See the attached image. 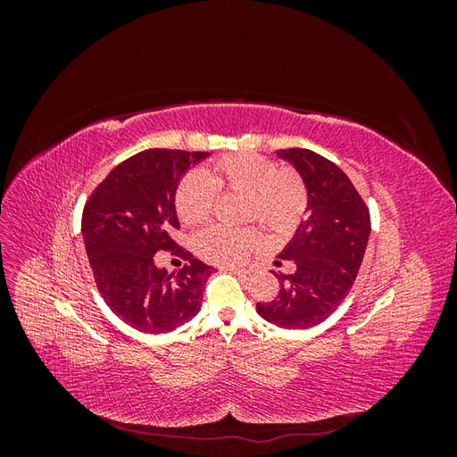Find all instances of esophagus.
Returning a JSON list of instances; mask_svg holds the SVG:
<instances>
[{
    "mask_svg": "<svg viewBox=\"0 0 457 457\" xmlns=\"http://www.w3.org/2000/svg\"><path fill=\"white\" fill-rule=\"evenodd\" d=\"M225 270H228V272H232V274H238V276H245V274H247L245 270H242V269H234V267H227Z\"/></svg>",
    "mask_w": 457,
    "mask_h": 457,
    "instance_id": "obj_1",
    "label": "esophagus"
}]
</instances>
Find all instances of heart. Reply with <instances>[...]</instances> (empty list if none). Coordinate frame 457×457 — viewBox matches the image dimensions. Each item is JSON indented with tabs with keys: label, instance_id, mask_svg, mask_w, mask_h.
<instances>
[{
	"label": "heart",
	"instance_id": "1",
	"mask_svg": "<svg viewBox=\"0 0 457 457\" xmlns=\"http://www.w3.org/2000/svg\"><path fill=\"white\" fill-rule=\"evenodd\" d=\"M217 192H237L245 198L244 219L259 220L274 234L292 230L307 207V188L301 177L278 170L274 162L252 152L225 156L210 170L188 173L179 185L175 207L179 219L198 227L210 217ZM261 245L255 228L227 230L212 227L200 234L198 252L217 265L237 267Z\"/></svg>",
	"mask_w": 457,
	"mask_h": 457
}]
</instances>
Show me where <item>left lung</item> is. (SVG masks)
Masks as SVG:
<instances>
[{
    "label": "left lung",
    "mask_w": 457,
    "mask_h": 457,
    "mask_svg": "<svg viewBox=\"0 0 457 457\" xmlns=\"http://www.w3.org/2000/svg\"><path fill=\"white\" fill-rule=\"evenodd\" d=\"M276 158L292 165L305 185L307 217L278 255L294 261L295 272H274L278 297L257 303V312L280 328L305 329L324 322L351 292L370 240V212L351 179L316 152L287 148Z\"/></svg>",
    "instance_id": "obj_1"
}]
</instances>
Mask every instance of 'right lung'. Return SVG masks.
Segmentation results:
<instances>
[{"label":"right lung","mask_w":457,"mask_h":457,"mask_svg":"<svg viewBox=\"0 0 457 457\" xmlns=\"http://www.w3.org/2000/svg\"><path fill=\"white\" fill-rule=\"evenodd\" d=\"M205 158L210 152H139L116 165L84 207L81 237L96 287L116 316L145 334H168L200 312L213 267L179 247L188 265L170 274L154 255L177 247V188Z\"/></svg>","instance_id":"right-lung-1"}]
</instances>
